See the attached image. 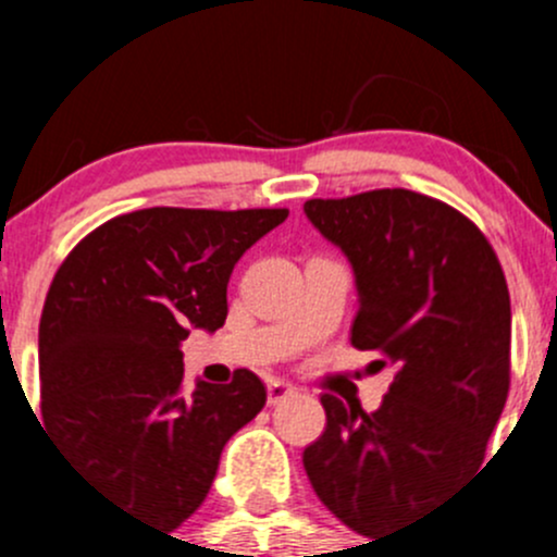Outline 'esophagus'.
Segmentation results:
<instances>
[{
	"instance_id": "esophagus-1",
	"label": "esophagus",
	"mask_w": 557,
	"mask_h": 557,
	"mask_svg": "<svg viewBox=\"0 0 557 557\" xmlns=\"http://www.w3.org/2000/svg\"><path fill=\"white\" fill-rule=\"evenodd\" d=\"M296 396V385H290V383H285V380H269V385H267V398H269V404H280V401H285V398H294Z\"/></svg>"
}]
</instances>
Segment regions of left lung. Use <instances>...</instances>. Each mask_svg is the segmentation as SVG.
<instances>
[{"label": "left lung", "instance_id": "8db88e82", "mask_svg": "<svg viewBox=\"0 0 557 557\" xmlns=\"http://www.w3.org/2000/svg\"><path fill=\"white\" fill-rule=\"evenodd\" d=\"M305 212L356 272L352 347L396 369L377 412L323 393L325 431L305 450L320 502L374 539L485 460L509 393L507 277L463 212L414 190L310 199Z\"/></svg>", "mask_w": 557, "mask_h": 557}]
</instances>
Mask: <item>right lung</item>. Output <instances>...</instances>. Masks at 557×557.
<instances>
[{"label":"right lung","mask_w":557,"mask_h":557,"mask_svg":"<svg viewBox=\"0 0 557 557\" xmlns=\"http://www.w3.org/2000/svg\"><path fill=\"white\" fill-rule=\"evenodd\" d=\"M288 210L150 207L94 228L39 318L42 423L121 512L177 528L210 493L226 442L267 404L247 369L185 391L180 342L226 323V285Z\"/></svg>","instance_id":"add662e5"}]
</instances>
